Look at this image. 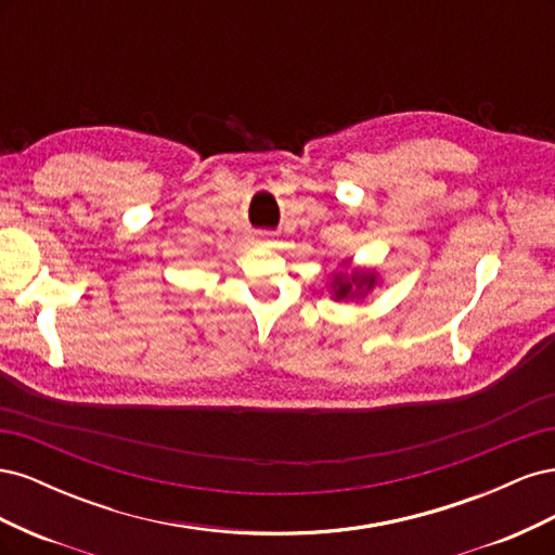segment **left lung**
<instances>
[{
  "label": "left lung",
  "instance_id": "obj_1",
  "mask_svg": "<svg viewBox=\"0 0 555 555\" xmlns=\"http://www.w3.org/2000/svg\"><path fill=\"white\" fill-rule=\"evenodd\" d=\"M375 287V275L373 273H351V275H338L333 280L335 298H349L371 292Z\"/></svg>",
  "mask_w": 555,
  "mask_h": 555
}]
</instances>
